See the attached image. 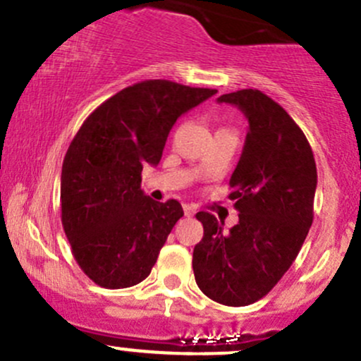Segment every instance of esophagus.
<instances>
[{"label":"esophagus","instance_id":"34e87169","mask_svg":"<svg viewBox=\"0 0 361 361\" xmlns=\"http://www.w3.org/2000/svg\"><path fill=\"white\" fill-rule=\"evenodd\" d=\"M183 211H185V216H188V217H192L193 214L197 212V209L193 207V205H190V204H185L183 205Z\"/></svg>","mask_w":361,"mask_h":361}]
</instances>
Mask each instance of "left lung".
<instances>
[{
	"instance_id": "1",
	"label": "left lung",
	"mask_w": 361,
	"mask_h": 361,
	"mask_svg": "<svg viewBox=\"0 0 361 361\" xmlns=\"http://www.w3.org/2000/svg\"><path fill=\"white\" fill-rule=\"evenodd\" d=\"M248 120L243 152L229 180L238 223L228 233L199 212L204 238L193 248V274L205 296L228 307L267 295L291 267L314 221L317 168L305 133L260 90L223 94Z\"/></svg>"
}]
</instances>
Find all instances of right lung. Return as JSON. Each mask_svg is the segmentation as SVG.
Segmentation results:
<instances>
[{"instance_id": "1", "label": "right lung", "mask_w": 361, "mask_h": 361, "mask_svg": "<svg viewBox=\"0 0 361 361\" xmlns=\"http://www.w3.org/2000/svg\"><path fill=\"white\" fill-rule=\"evenodd\" d=\"M216 92L140 82L102 102L71 140L61 169V223L75 260L99 286L130 288L150 274L183 209L145 195L142 169L159 164L178 118Z\"/></svg>"}]
</instances>
